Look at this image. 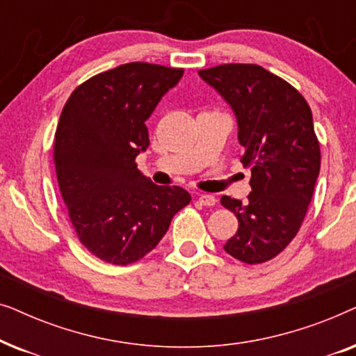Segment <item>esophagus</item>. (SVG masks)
<instances>
[{"mask_svg":"<svg viewBox=\"0 0 356 356\" xmlns=\"http://www.w3.org/2000/svg\"><path fill=\"white\" fill-rule=\"evenodd\" d=\"M197 201L202 204V206H206V207H211V206H216V202H217V199L212 196V194H201V196L197 197Z\"/></svg>","mask_w":356,"mask_h":356,"instance_id":"34e87169","label":"esophagus"}]
</instances>
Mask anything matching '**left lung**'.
I'll use <instances>...</instances> for the list:
<instances>
[{"mask_svg": "<svg viewBox=\"0 0 356 356\" xmlns=\"http://www.w3.org/2000/svg\"><path fill=\"white\" fill-rule=\"evenodd\" d=\"M199 76L232 105L241 163L251 170L248 202L220 199L238 218L223 250L245 264H262L290 245L308 212L321 168L313 113L293 86L259 65L228 63Z\"/></svg>", "mask_w": 356, "mask_h": 356, "instance_id": "1", "label": "left lung"}]
</instances>
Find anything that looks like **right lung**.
<instances>
[{
  "instance_id": "obj_1",
  "label": "right lung",
  "mask_w": 356,
  "mask_h": 356,
  "mask_svg": "<svg viewBox=\"0 0 356 356\" xmlns=\"http://www.w3.org/2000/svg\"><path fill=\"white\" fill-rule=\"evenodd\" d=\"M181 76V67L126 63L82 82L63 106L53 145L58 184L79 241L108 264L143 259L191 201L136 163L149 147L145 120Z\"/></svg>"
}]
</instances>
